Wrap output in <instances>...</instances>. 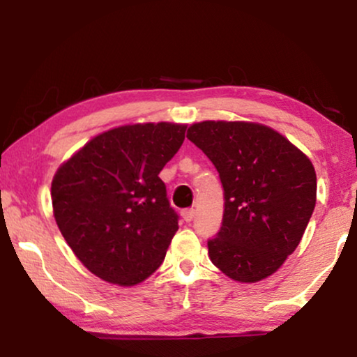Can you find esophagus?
Returning <instances> with one entry per match:
<instances>
[{"label": "esophagus", "mask_w": 357, "mask_h": 357, "mask_svg": "<svg viewBox=\"0 0 357 357\" xmlns=\"http://www.w3.org/2000/svg\"><path fill=\"white\" fill-rule=\"evenodd\" d=\"M182 218L185 222H192L195 219V209L190 208V209H183L182 211Z\"/></svg>", "instance_id": "34e87169"}]
</instances>
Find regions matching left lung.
Returning a JSON list of instances; mask_svg holds the SVG:
<instances>
[{
  "mask_svg": "<svg viewBox=\"0 0 357 357\" xmlns=\"http://www.w3.org/2000/svg\"><path fill=\"white\" fill-rule=\"evenodd\" d=\"M187 138L219 172L222 226L208 241L224 275L257 282L273 275L299 245L317 199L310 159L270 126L250 121L193 123Z\"/></svg>",
  "mask_w": 357,
  "mask_h": 357,
  "instance_id": "1",
  "label": "left lung"
}]
</instances>
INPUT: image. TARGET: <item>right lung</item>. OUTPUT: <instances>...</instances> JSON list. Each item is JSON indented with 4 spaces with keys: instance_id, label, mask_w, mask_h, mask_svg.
I'll return each mask as SVG.
<instances>
[{
    "instance_id": "add662e5",
    "label": "right lung",
    "mask_w": 357,
    "mask_h": 357,
    "mask_svg": "<svg viewBox=\"0 0 357 357\" xmlns=\"http://www.w3.org/2000/svg\"><path fill=\"white\" fill-rule=\"evenodd\" d=\"M187 125L138 123L109 130L60 165L53 216L75 255L112 284L135 286L160 266L178 214L159 178Z\"/></svg>"
}]
</instances>
